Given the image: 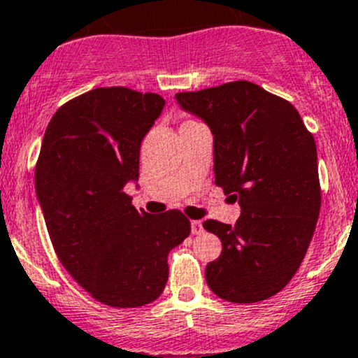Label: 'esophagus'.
<instances>
[{"mask_svg":"<svg viewBox=\"0 0 358 358\" xmlns=\"http://www.w3.org/2000/svg\"><path fill=\"white\" fill-rule=\"evenodd\" d=\"M190 230H192L194 236H199V234H202V222H199V220H194V222H190Z\"/></svg>","mask_w":358,"mask_h":358,"instance_id":"34e87169","label":"esophagus"}]
</instances>
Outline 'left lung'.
<instances>
[{
    "label": "left lung",
    "instance_id": "8db88e82",
    "mask_svg": "<svg viewBox=\"0 0 358 358\" xmlns=\"http://www.w3.org/2000/svg\"><path fill=\"white\" fill-rule=\"evenodd\" d=\"M213 133L215 183L239 199L236 225L206 220L222 255L206 266L218 298L256 303L287 286L320 213L317 147L292 103L249 81L176 93Z\"/></svg>",
    "mask_w": 358,
    "mask_h": 358
}]
</instances>
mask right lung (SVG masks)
Here are the masks:
<instances>
[{"label": "right lung", "mask_w": 358, "mask_h": 358, "mask_svg": "<svg viewBox=\"0 0 358 358\" xmlns=\"http://www.w3.org/2000/svg\"><path fill=\"white\" fill-rule=\"evenodd\" d=\"M164 103L124 86L83 93L55 112L36 162V194L60 263L115 308L157 299L169 251L190 234L178 209L136 211L124 192L138 180L140 145Z\"/></svg>", "instance_id": "right-lung-1"}]
</instances>
